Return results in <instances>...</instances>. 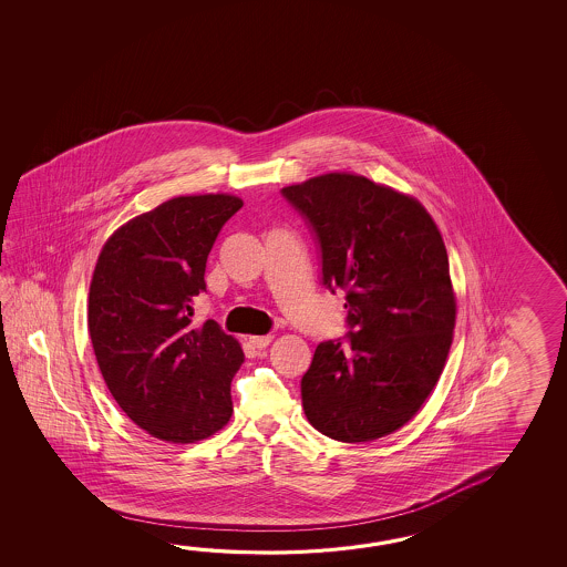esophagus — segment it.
<instances>
[{
	"label": "esophagus",
	"instance_id": "1",
	"mask_svg": "<svg viewBox=\"0 0 567 567\" xmlns=\"http://www.w3.org/2000/svg\"><path fill=\"white\" fill-rule=\"evenodd\" d=\"M274 340V337L271 334H267V337H251L249 338V342H251V347L254 349H266V347H269V342Z\"/></svg>",
	"mask_w": 567,
	"mask_h": 567
}]
</instances>
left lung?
<instances>
[{
    "instance_id": "obj_1",
    "label": "left lung",
    "mask_w": 567,
    "mask_h": 567,
    "mask_svg": "<svg viewBox=\"0 0 567 567\" xmlns=\"http://www.w3.org/2000/svg\"><path fill=\"white\" fill-rule=\"evenodd\" d=\"M320 249L322 284L347 291L349 334L316 347L301 405L320 434L371 442L420 411L456 324L446 245L415 198L332 172L281 188Z\"/></svg>"
}]
</instances>
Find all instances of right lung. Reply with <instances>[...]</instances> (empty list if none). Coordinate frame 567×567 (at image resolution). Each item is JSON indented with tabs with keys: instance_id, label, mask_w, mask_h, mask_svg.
<instances>
[{
	"instance_id": "add662e5",
	"label": "right lung",
	"mask_w": 567,
	"mask_h": 567,
	"mask_svg": "<svg viewBox=\"0 0 567 567\" xmlns=\"http://www.w3.org/2000/svg\"><path fill=\"white\" fill-rule=\"evenodd\" d=\"M243 206L230 194L178 196L109 237L89 291V334L121 410L157 440L193 444L227 425L245 354L215 320L193 326L206 259Z\"/></svg>"
}]
</instances>
